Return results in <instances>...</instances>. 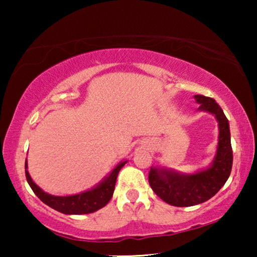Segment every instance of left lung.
<instances>
[{"instance_id":"left-lung-1","label":"left lung","mask_w":257,"mask_h":257,"mask_svg":"<svg viewBox=\"0 0 257 257\" xmlns=\"http://www.w3.org/2000/svg\"><path fill=\"white\" fill-rule=\"evenodd\" d=\"M199 110L210 112L219 121V145L212 166L195 174L184 175L174 171L151 168L149 182L153 192L165 202L177 207L199 205L220 191L229 178L233 166L229 122L222 108L213 98L194 96Z\"/></svg>"}]
</instances>
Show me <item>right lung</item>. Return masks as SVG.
Returning a JSON list of instances; mask_svg holds the SVG:
<instances>
[{
    "label": "right lung",
    "instance_id": "1",
    "mask_svg": "<svg viewBox=\"0 0 257 257\" xmlns=\"http://www.w3.org/2000/svg\"><path fill=\"white\" fill-rule=\"evenodd\" d=\"M126 164L122 161L117 167L112 171V173L105 178L97 187L91 189V191L80 193V194L70 195V196H55L42 191L38 186L30 178L29 172L26 171L27 181L42 202L48 205L63 214H89L96 210L103 208L106 203L110 201L112 195H113L115 180H117L119 171ZM28 168L26 163V170Z\"/></svg>",
    "mask_w": 257,
    "mask_h": 257
}]
</instances>
